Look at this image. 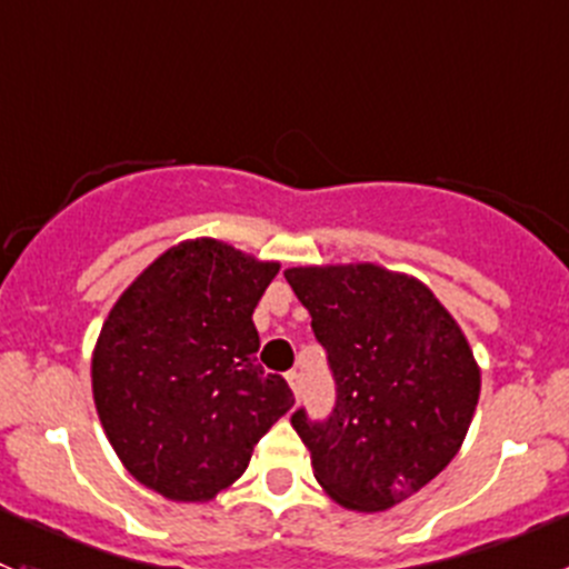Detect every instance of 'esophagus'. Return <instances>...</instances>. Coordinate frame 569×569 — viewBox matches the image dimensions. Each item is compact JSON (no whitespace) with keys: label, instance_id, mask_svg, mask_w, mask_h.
<instances>
[{"label":"esophagus","instance_id":"esophagus-1","mask_svg":"<svg viewBox=\"0 0 569 569\" xmlns=\"http://www.w3.org/2000/svg\"><path fill=\"white\" fill-rule=\"evenodd\" d=\"M286 380H289V386H291V391H295V396L302 393V375H300V371H289V375H286Z\"/></svg>","mask_w":569,"mask_h":569}]
</instances>
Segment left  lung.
Returning <instances> with one entry per match:
<instances>
[{"label": "left lung", "instance_id": "obj_1", "mask_svg": "<svg viewBox=\"0 0 569 569\" xmlns=\"http://www.w3.org/2000/svg\"><path fill=\"white\" fill-rule=\"evenodd\" d=\"M283 274L336 380L325 421L302 407L291 416L313 476L341 507L391 509L460 451L481 388L473 352L421 280L377 263Z\"/></svg>", "mask_w": 569, "mask_h": 569}]
</instances>
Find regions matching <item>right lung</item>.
I'll use <instances>...</instances> for the list:
<instances>
[{"label": "right lung", "mask_w": 569, "mask_h": 569, "mask_svg": "<svg viewBox=\"0 0 569 569\" xmlns=\"http://www.w3.org/2000/svg\"><path fill=\"white\" fill-rule=\"evenodd\" d=\"M280 263L217 239L181 242L120 295L93 352V399L114 455L170 501H209L291 410L256 363L252 311Z\"/></svg>", "instance_id": "obj_1"}]
</instances>
